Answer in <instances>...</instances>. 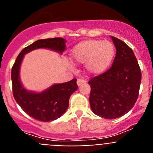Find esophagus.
I'll return each instance as SVG.
<instances>
[{
    "mask_svg": "<svg viewBox=\"0 0 153 153\" xmlns=\"http://www.w3.org/2000/svg\"><path fill=\"white\" fill-rule=\"evenodd\" d=\"M86 83V80H84V79H78L77 81H76V83H77L78 86H80L81 84H83V83Z\"/></svg>",
    "mask_w": 153,
    "mask_h": 153,
    "instance_id": "34e87169",
    "label": "esophagus"
}]
</instances>
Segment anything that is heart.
Instances as JSON below:
<instances>
[{
    "mask_svg": "<svg viewBox=\"0 0 153 153\" xmlns=\"http://www.w3.org/2000/svg\"><path fill=\"white\" fill-rule=\"evenodd\" d=\"M114 56L115 46L109 40H84L71 51L73 61L86 63L87 71L93 75L105 72L111 65Z\"/></svg>",
    "mask_w": 153,
    "mask_h": 153,
    "instance_id": "obj_1",
    "label": "heart"
}]
</instances>
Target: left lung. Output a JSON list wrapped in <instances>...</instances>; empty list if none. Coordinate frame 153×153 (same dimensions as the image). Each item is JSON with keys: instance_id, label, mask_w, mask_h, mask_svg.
<instances>
[{"instance_id": "left-lung-1", "label": "left lung", "mask_w": 153, "mask_h": 153, "mask_svg": "<svg viewBox=\"0 0 153 153\" xmlns=\"http://www.w3.org/2000/svg\"><path fill=\"white\" fill-rule=\"evenodd\" d=\"M117 53L112 67L90 79V104L93 113L105 119L122 117L137 100L141 70L134 53L120 39L111 36Z\"/></svg>"}]
</instances>
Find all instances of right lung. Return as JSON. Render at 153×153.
Returning <instances> with one entry per match:
<instances>
[{
  "instance_id": "add662e5",
  "label": "right lung",
  "mask_w": 153,
  "mask_h": 153,
  "mask_svg": "<svg viewBox=\"0 0 153 153\" xmlns=\"http://www.w3.org/2000/svg\"><path fill=\"white\" fill-rule=\"evenodd\" d=\"M66 40L61 37L43 39L24 48L19 53L11 70L13 95L16 102L30 117L42 122L60 118L69 106V99L77 90L76 79L54 84L40 93L26 90L20 79V69L24 55L39 48H45L62 53L66 50Z\"/></svg>"
}]
</instances>
